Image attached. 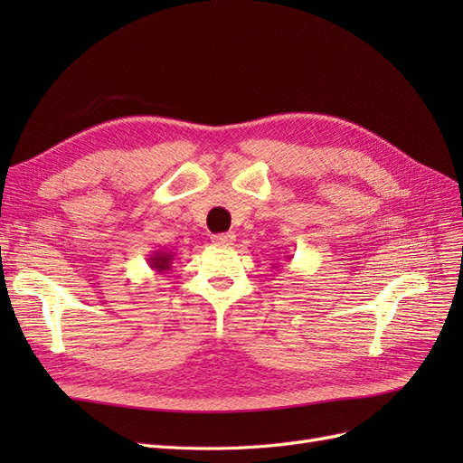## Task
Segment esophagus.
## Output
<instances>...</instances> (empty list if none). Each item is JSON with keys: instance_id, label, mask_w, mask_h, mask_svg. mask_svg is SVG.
<instances>
[{"instance_id": "esophagus-1", "label": "esophagus", "mask_w": 463, "mask_h": 463, "mask_svg": "<svg viewBox=\"0 0 463 463\" xmlns=\"http://www.w3.org/2000/svg\"><path fill=\"white\" fill-rule=\"evenodd\" d=\"M233 241H235V235L232 232L213 235V243H216V245H233Z\"/></svg>"}]
</instances>
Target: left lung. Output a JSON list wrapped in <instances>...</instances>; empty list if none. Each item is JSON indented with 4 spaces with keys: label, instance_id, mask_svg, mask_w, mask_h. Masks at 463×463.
<instances>
[{
    "label": "left lung",
    "instance_id": "1",
    "mask_svg": "<svg viewBox=\"0 0 463 463\" xmlns=\"http://www.w3.org/2000/svg\"><path fill=\"white\" fill-rule=\"evenodd\" d=\"M289 259V257H288ZM272 269H278V266H272Z\"/></svg>",
    "mask_w": 463,
    "mask_h": 463
}]
</instances>
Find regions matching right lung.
<instances>
[{
  "mask_svg": "<svg viewBox=\"0 0 463 463\" xmlns=\"http://www.w3.org/2000/svg\"><path fill=\"white\" fill-rule=\"evenodd\" d=\"M174 253L172 250H154L152 255H148V266L154 272H160L164 274L165 270L172 269V262H174Z\"/></svg>",
  "mask_w": 463,
  "mask_h": 463,
  "instance_id": "add662e5",
  "label": "right lung"
}]
</instances>
